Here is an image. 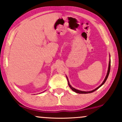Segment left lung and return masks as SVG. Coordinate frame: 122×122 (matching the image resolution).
<instances>
[{
	"instance_id": "1",
	"label": "left lung",
	"mask_w": 122,
	"mask_h": 122,
	"mask_svg": "<svg viewBox=\"0 0 122 122\" xmlns=\"http://www.w3.org/2000/svg\"><path fill=\"white\" fill-rule=\"evenodd\" d=\"M109 56H110V55H109ZM110 70V60H109V67H108V69H107V76H106V77H105V79H104V81L102 82V84L100 85L99 86H98L97 88H96L95 89L93 90H92V91H80V90H77V89H76V88H73V87H72V86H71V85H70V83H69V81H68V78H67V76H66V77H67V81H68V85H69V87H70V88H71V89H72V90H73V91H74V92H76V93H78V94H88V93H91V92H94L95 91H96V90H97L98 88H99L101 86H102V85H103L104 84V83H105V81H107V77H108L109 75Z\"/></svg>"
}]
</instances>
